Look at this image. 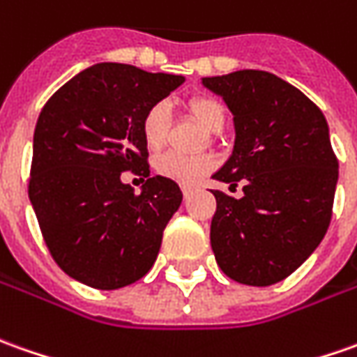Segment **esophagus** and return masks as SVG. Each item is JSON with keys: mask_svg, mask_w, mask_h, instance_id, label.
<instances>
[{"mask_svg": "<svg viewBox=\"0 0 357 357\" xmlns=\"http://www.w3.org/2000/svg\"><path fill=\"white\" fill-rule=\"evenodd\" d=\"M181 191H183V195L188 197L189 193H191V188H189V185H181Z\"/></svg>", "mask_w": 357, "mask_h": 357, "instance_id": "obj_1", "label": "esophagus"}]
</instances>
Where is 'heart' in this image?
I'll list each match as a JSON object with an SVG mask.
<instances>
[{
    "instance_id": "b5f03b06",
    "label": "heart",
    "mask_w": 357,
    "mask_h": 357,
    "mask_svg": "<svg viewBox=\"0 0 357 357\" xmlns=\"http://www.w3.org/2000/svg\"><path fill=\"white\" fill-rule=\"evenodd\" d=\"M189 115L197 119L209 132H219L227 123V109L219 99L209 96H195L185 103ZM169 130V113L164 103H154L146 109L140 121V135L148 150L156 152L166 144ZM215 168V158L209 154L181 156L176 152H166L154 160V169L164 178L174 179L183 185H195Z\"/></svg>"
}]
</instances>
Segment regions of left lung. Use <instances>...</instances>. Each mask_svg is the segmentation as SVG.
Masks as SVG:
<instances>
[{"instance_id":"1","label":"left lung","mask_w":357,"mask_h":357,"mask_svg":"<svg viewBox=\"0 0 357 357\" xmlns=\"http://www.w3.org/2000/svg\"><path fill=\"white\" fill-rule=\"evenodd\" d=\"M234 115V150L213 176L244 195L213 191L211 246L230 280L266 287L311 256L332 219L338 160L322 111L261 70L203 77Z\"/></svg>"}]
</instances>
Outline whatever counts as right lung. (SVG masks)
<instances>
[{
    "label": "right lung",
    "instance_id": "add662e5",
    "mask_svg": "<svg viewBox=\"0 0 357 357\" xmlns=\"http://www.w3.org/2000/svg\"><path fill=\"white\" fill-rule=\"evenodd\" d=\"M183 82L101 62L66 82L40 111L29 199L48 252L79 283L119 289L154 266L183 195L174 179L150 178L140 121ZM123 171L147 178L140 194L120 181Z\"/></svg>",
    "mask_w": 357,
    "mask_h": 357
}]
</instances>
